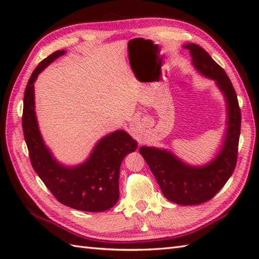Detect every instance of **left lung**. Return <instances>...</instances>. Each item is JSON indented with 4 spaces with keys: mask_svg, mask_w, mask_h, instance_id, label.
<instances>
[{
    "mask_svg": "<svg viewBox=\"0 0 259 259\" xmlns=\"http://www.w3.org/2000/svg\"><path fill=\"white\" fill-rule=\"evenodd\" d=\"M191 54L195 68L216 81L226 98L228 109L227 134L218 156L202 167L184 163L167 150L141 147L139 151L155 176L163 196L178 205H199L210 200L233 175L238 156L241 114L237 95L225 70L206 50L195 43L184 46Z\"/></svg>",
    "mask_w": 259,
    "mask_h": 259,
    "instance_id": "8db88e82",
    "label": "left lung"
}]
</instances>
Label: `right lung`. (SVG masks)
<instances>
[{"label":"right lung","instance_id":"obj_1","mask_svg":"<svg viewBox=\"0 0 259 259\" xmlns=\"http://www.w3.org/2000/svg\"><path fill=\"white\" fill-rule=\"evenodd\" d=\"M64 53L60 50L50 54L30 76L22 114L24 139L33 169L58 201L82 211H104L119 199L120 164L137 149V142L125 131L118 130L99 141L90 158L80 166L64 167L52 157L37 126L33 83L43 69Z\"/></svg>","mask_w":259,"mask_h":259}]
</instances>
